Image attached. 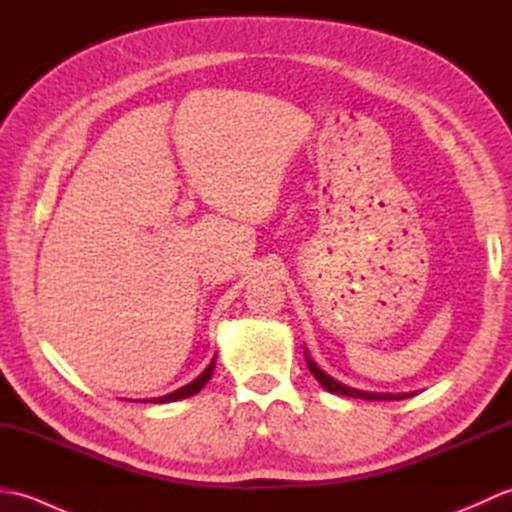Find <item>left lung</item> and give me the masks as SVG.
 Masks as SVG:
<instances>
[{"label": "left lung", "mask_w": 512, "mask_h": 512, "mask_svg": "<svg viewBox=\"0 0 512 512\" xmlns=\"http://www.w3.org/2000/svg\"><path fill=\"white\" fill-rule=\"evenodd\" d=\"M306 363L310 367V372L314 374V378L319 380V383L332 391V394H341V396H352V398H365V400H400V398H407V396H394V394H369V391H358V389H352V387H345L341 383H336L334 378H330L325 372H321V369L317 367V363L312 361V358L308 356L306 352Z\"/></svg>", "instance_id": "8db88e82"}]
</instances>
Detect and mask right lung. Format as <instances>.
I'll list each match as a JSON object with an SVG mask.
<instances>
[{"label": "right lung", "instance_id": "add662e5", "mask_svg": "<svg viewBox=\"0 0 512 512\" xmlns=\"http://www.w3.org/2000/svg\"><path fill=\"white\" fill-rule=\"evenodd\" d=\"M213 367H215V356H213V361L209 363V367H206L204 372L193 380V383L184 385V387H180L178 391H173V394H167V396H162V398H151V402H173V400H182V398H189V396H193V394H198V391L206 385V380L211 378Z\"/></svg>", "mask_w": 512, "mask_h": 512}]
</instances>
